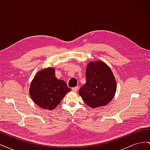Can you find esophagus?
<instances>
[{
	"label": "esophagus",
	"instance_id": "obj_1",
	"mask_svg": "<svg viewBox=\"0 0 150 150\" xmlns=\"http://www.w3.org/2000/svg\"><path fill=\"white\" fill-rule=\"evenodd\" d=\"M78 89H79L78 86H76V87H74V88H71L72 91H74V92H77V91H78Z\"/></svg>",
	"mask_w": 150,
	"mask_h": 150
}]
</instances>
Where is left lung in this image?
I'll list each match as a JSON object with an SVG mask.
<instances>
[{
    "label": "left lung",
    "instance_id": "1",
    "mask_svg": "<svg viewBox=\"0 0 150 150\" xmlns=\"http://www.w3.org/2000/svg\"><path fill=\"white\" fill-rule=\"evenodd\" d=\"M86 84L79 90L84 102L92 108L105 106L115 96L116 82L111 69L98 61L89 62L86 72Z\"/></svg>",
    "mask_w": 150,
    "mask_h": 150
}]
</instances>
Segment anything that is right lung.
<instances>
[{"instance_id":"1","label":"right lung","mask_w":150,"mask_h":150,"mask_svg":"<svg viewBox=\"0 0 150 150\" xmlns=\"http://www.w3.org/2000/svg\"><path fill=\"white\" fill-rule=\"evenodd\" d=\"M70 91L64 81L56 78L55 70L47 68L35 75L30 84L29 94L39 107L52 110L57 106Z\"/></svg>"}]
</instances>
